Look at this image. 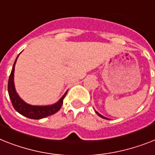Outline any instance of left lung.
<instances>
[{
  "instance_id": "obj_1",
  "label": "left lung",
  "mask_w": 155,
  "mask_h": 155,
  "mask_svg": "<svg viewBox=\"0 0 155 155\" xmlns=\"http://www.w3.org/2000/svg\"><path fill=\"white\" fill-rule=\"evenodd\" d=\"M95 113H96V114H97L99 117H101V118H103V119H108V118H106V117L103 116V115H102V114H99V112H97V111H96V110H95Z\"/></svg>"
}]
</instances>
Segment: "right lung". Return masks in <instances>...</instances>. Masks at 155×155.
I'll list each match as a JSON object with an SVG mask.
<instances>
[{
    "label": "right lung",
    "mask_w": 155,
    "mask_h": 155,
    "mask_svg": "<svg viewBox=\"0 0 155 155\" xmlns=\"http://www.w3.org/2000/svg\"><path fill=\"white\" fill-rule=\"evenodd\" d=\"M19 55L17 56L14 64H13L8 83V95H9V98L11 99V102H12V104L14 109L17 112L24 115V116L32 119H41L56 113L62 107L63 100L64 99L68 91L64 93V95H63L62 97L60 99V100L56 102V104H51V105H45V106L31 105V104H27L19 96V95L16 92V88H15L14 84L15 65H16V60H17Z\"/></svg>",
    "instance_id": "add662e5"
}]
</instances>
